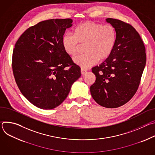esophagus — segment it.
I'll return each mask as SVG.
<instances>
[{
  "label": "esophagus",
  "mask_w": 155,
  "mask_h": 155,
  "mask_svg": "<svg viewBox=\"0 0 155 155\" xmlns=\"http://www.w3.org/2000/svg\"><path fill=\"white\" fill-rule=\"evenodd\" d=\"M86 72V70H84V69H81V74L82 75H83L84 74H85Z\"/></svg>",
  "instance_id": "1"
}]
</instances>
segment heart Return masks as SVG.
<instances>
[{
  "instance_id": "1",
  "label": "heart",
  "mask_w": 155,
  "mask_h": 155,
  "mask_svg": "<svg viewBox=\"0 0 155 155\" xmlns=\"http://www.w3.org/2000/svg\"><path fill=\"white\" fill-rule=\"evenodd\" d=\"M117 39L116 28L111 25H103L87 21L74 29V35L65 34L62 45L65 52L71 56L77 54L80 44H86V54L74 59V62L82 69H87L96 64L99 59L103 61L112 54Z\"/></svg>"
}]
</instances>
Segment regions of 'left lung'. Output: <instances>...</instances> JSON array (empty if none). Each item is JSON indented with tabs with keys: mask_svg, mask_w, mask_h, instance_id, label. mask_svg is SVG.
I'll list each match as a JSON object with an SVG mask.
<instances>
[{
	"mask_svg": "<svg viewBox=\"0 0 155 155\" xmlns=\"http://www.w3.org/2000/svg\"><path fill=\"white\" fill-rule=\"evenodd\" d=\"M117 32L114 50L104 62L92 69L96 81L90 87L94 100L106 108H117L137 92L146 64L143 42L130 25L119 19H106Z\"/></svg>",
	"mask_w": 155,
	"mask_h": 155,
	"instance_id": "8db88e82",
	"label": "left lung"
}]
</instances>
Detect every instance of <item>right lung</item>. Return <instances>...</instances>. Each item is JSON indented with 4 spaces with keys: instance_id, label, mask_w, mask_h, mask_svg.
I'll return each instance as SVG.
<instances>
[{
    "instance_id": "add662e5",
    "label": "right lung",
    "mask_w": 155,
    "mask_h": 155,
    "mask_svg": "<svg viewBox=\"0 0 155 155\" xmlns=\"http://www.w3.org/2000/svg\"><path fill=\"white\" fill-rule=\"evenodd\" d=\"M72 19H51L29 28L15 43L12 69L18 87L35 106L56 108L68 97L81 69L62 45Z\"/></svg>"
}]
</instances>
